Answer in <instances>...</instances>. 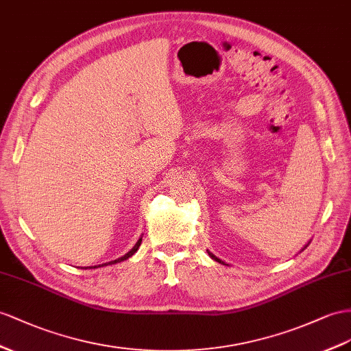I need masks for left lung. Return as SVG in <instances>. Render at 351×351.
Returning a JSON list of instances; mask_svg holds the SVG:
<instances>
[{"label": "left lung", "mask_w": 351, "mask_h": 351, "mask_svg": "<svg viewBox=\"0 0 351 351\" xmlns=\"http://www.w3.org/2000/svg\"><path fill=\"white\" fill-rule=\"evenodd\" d=\"M308 246V245H307ZM307 246H305V247H307ZM208 254H209V256L213 259V261H217V263H219V264H226V263H223V261H221V259L219 258H217V256H215L212 252H209V250H208ZM227 265V264H226Z\"/></svg>", "instance_id": "obj_1"}]
</instances>
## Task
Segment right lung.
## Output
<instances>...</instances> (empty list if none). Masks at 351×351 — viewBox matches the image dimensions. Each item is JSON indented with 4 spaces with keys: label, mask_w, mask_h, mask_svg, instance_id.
Here are the masks:
<instances>
[{
    "label": "right lung",
    "mask_w": 351,
    "mask_h": 351,
    "mask_svg": "<svg viewBox=\"0 0 351 351\" xmlns=\"http://www.w3.org/2000/svg\"><path fill=\"white\" fill-rule=\"evenodd\" d=\"M141 243H142V237L136 241V245H134L130 250H129V252L128 254H125V255H123L121 258H119V259H114V261H111V263H106V264H102V265H95V267H90V268H97V267H104V265H108V264H117V263H121V261H124V259H128V258H130L132 255H134V252H136V250L139 249V246H141Z\"/></svg>",
    "instance_id": "obj_1"
}]
</instances>
